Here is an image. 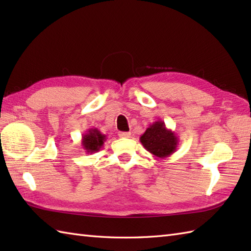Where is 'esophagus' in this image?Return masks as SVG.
I'll return each mask as SVG.
<instances>
[{
    "label": "esophagus",
    "mask_w": 251,
    "mask_h": 251,
    "mask_svg": "<svg viewBox=\"0 0 251 251\" xmlns=\"http://www.w3.org/2000/svg\"><path fill=\"white\" fill-rule=\"evenodd\" d=\"M131 134L130 132H124V131H120L119 132V137L120 138H130Z\"/></svg>",
    "instance_id": "1"
}]
</instances>
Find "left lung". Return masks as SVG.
<instances>
[{"instance_id": "8db88e82", "label": "left lung", "mask_w": 251, "mask_h": 251, "mask_svg": "<svg viewBox=\"0 0 251 251\" xmlns=\"http://www.w3.org/2000/svg\"><path fill=\"white\" fill-rule=\"evenodd\" d=\"M178 137L161 120L150 124L140 137V142L155 158H166L177 150Z\"/></svg>"}]
</instances>
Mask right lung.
<instances>
[{"instance_id":"add662e5","label":"right lung","mask_w":251,"mask_h":251,"mask_svg":"<svg viewBox=\"0 0 251 251\" xmlns=\"http://www.w3.org/2000/svg\"><path fill=\"white\" fill-rule=\"evenodd\" d=\"M105 135L101 134L97 128H90L82 136V146L87 154L98 152L103 147Z\"/></svg>"}]
</instances>
